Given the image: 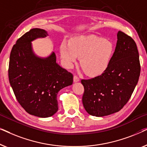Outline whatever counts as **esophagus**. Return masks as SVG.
Returning <instances> with one entry per match:
<instances>
[{
  "label": "esophagus",
  "instance_id": "esophagus-1",
  "mask_svg": "<svg viewBox=\"0 0 147 147\" xmlns=\"http://www.w3.org/2000/svg\"><path fill=\"white\" fill-rule=\"evenodd\" d=\"M79 80H80V78H78L77 76H76V75L74 76V82H79Z\"/></svg>",
  "mask_w": 147,
  "mask_h": 147
}]
</instances>
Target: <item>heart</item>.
<instances>
[{
  "label": "heart",
  "instance_id": "heart-1",
  "mask_svg": "<svg viewBox=\"0 0 147 147\" xmlns=\"http://www.w3.org/2000/svg\"><path fill=\"white\" fill-rule=\"evenodd\" d=\"M61 57L71 66L78 55L81 57V65L86 74L91 76L101 74L108 67L113 53V46L109 41L94 35L78 36L73 38L70 45L62 43L60 49Z\"/></svg>",
  "mask_w": 147,
  "mask_h": 147
}]
</instances>
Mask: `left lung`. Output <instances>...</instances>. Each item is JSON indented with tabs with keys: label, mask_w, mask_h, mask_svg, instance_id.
Instances as JSON below:
<instances>
[{
	"label": "left lung",
	"mask_w": 147,
	"mask_h": 147,
	"mask_svg": "<svg viewBox=\"0 0 147 147\" xmlns=\"http://www.w3.org/2000/svg\"><path fill=\"white\" fill-rule=\"evenodd\" d=\"M115 51L100 76L82 79V103L88 114L104 116L120 111L127 103L140 73L139 54L133 39L124 32L117 33Z\"/></svg>",
	"instance_id": "1"
}]
</instances>
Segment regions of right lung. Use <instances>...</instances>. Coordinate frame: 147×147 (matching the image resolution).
<instances>
[{
    "instance_id": "right-lung-1",
    "label": "right lung",
    "mask_w": 147,
    "mask_h": 147,
    "mask_svg": "<svg viewBox=\"0 0 147 147\" xmlns=\"http://www.w3.org/2000/svg\"><path fill=\"white\" fill-rule=\"evenodd\" d=\"M48 36L43 29H32L17 40L12 48L9 79L17 101L27 113L41 118L58 110V92L73 84V74L58 65L55 54L37 57L31 41Z\"/></svg>"
}]
</instances>
